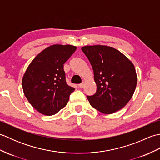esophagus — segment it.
Masks as SVG:
<instances>
[{
    "instance_id": "obj_1",
    "label": "esophagus",
    "mask_w": 160,
    "mask_h": 160,
    "mask_svg": "<svg viewBox=\"0 0 160 160\" xmlns=\"http://www.w3.org/2000/svg\"><path fill=\"white\" fill-rule=\"evenodd\" d=\"M84 82H82V83H80V84H79V87H80V88H81V89H82V88H84Z\"/></svg>"
}]
</instances>
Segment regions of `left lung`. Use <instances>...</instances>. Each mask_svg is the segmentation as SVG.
<instances>
[{
  "mask_svg": "<svg viewBox=\"0 0 160 160\" xmlns=\"http://www.w3.org/2000/svg\"><path fill=\"white\" fill-rule=\"evenodd\" d=\"M82 52L92 66L97 90L87 96L91 107L104 114L113 113L126 106L134 93L137 74L131 61L113 47L84 46Z\"/></svg>",
  "mask_w": 160,
  "mask_h": 160,
  "instance_id": "obj_1",
  "label": "left lung"
}]
</instances>
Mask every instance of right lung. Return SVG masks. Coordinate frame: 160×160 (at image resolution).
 Masks as SVG:
<instances>
[{"label":"right lung","mask_w":160,"mask_h":160,"mask_svg":"<svg viewBox=\"0 0 160 160\" xmlns=\"http://www.w3.org/2000/svg\"><path fill=\"white\" fill-rule=\"evenodd\" d=\"M76 49L70 45H53L29 64L22 78V89L29 102L39 113L52 115L67 105L75 89L67 84L63 67Z\"/></svg>","instance_id":"add662e5"}]
</instances>
